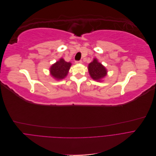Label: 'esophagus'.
<instances>
[{"label":"esophagus","instance_id":"1","mask_svg":"<svg viewBox=\"0 0 156 156\" xmlns=\"http://www.w3.org/2000/svg\"><path fill=\"white\" fill-rule=\"evenodd\" d=\"M76 64H78V63H80V64H81V63H82V60H79V61H76Z\"/></svg>","mask_w":156,"mask_h":156}]
</instances>
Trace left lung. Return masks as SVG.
<instances>
[{"instance_id": "obj_1", "label": "left lung", "mask_w": 156, "mask_h": 156, "mask_svg": "<svg viewBox=\"0 0 156 156\" xmlns=\"http://www.w3.org/2000/svg\"><path fill=\"white\" fill-rule=\"evenodd\" d=\"M88 72L90 77L98 82H101L107 74V70L101 63H99L97 58L93 59V61L88 65Z\"/></svg>"}]
</instances>
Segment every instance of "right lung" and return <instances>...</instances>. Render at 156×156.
Returning <instances> with one entry per match:
<instances>
[{
  "label": "right lung",
  "mask_w": 156,
  "mask_h": 156,
  "mask_svg": "<svg viewBox=\"0 0 156 156\" xmlns=\"http://www.w3.org/2000/svg\"><path fill=\"white\" fill-rule=\"evenodd\" d=\"M71 66L70 62L68 63L63 58H61L50 67V74L53 78L57 80L63 79L68 75Z\"/></svg>",
  "instance_id": "right-lung-1"
}]
</instances>
